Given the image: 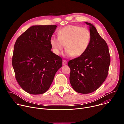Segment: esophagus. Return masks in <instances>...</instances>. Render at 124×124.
<instances>
[{"label": "esophagus", "instance_id": "esophagus-1", "mask_svg": "<svg viewBox=\"0 0 124 124\" xmlns=\"http://www.w3.org/2000/svg\"><path fill=\"white\" fill-rule=\"evenodd\" d=\"M67 63V62L66 60H63V65H66Z\"/></svg>", "mask_w": 124, "mask_h": 124}]
</instances>
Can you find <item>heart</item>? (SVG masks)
I'll list each match as a JSON object with an SVG mask.
<instances>
[{
    "mask_svg": "<svg viewBox=\"0 0 124 124\" xmlns=\"http://www.w3.org/2000/svg\"><path fill=\"white\" fill-rule=\"evenodd\" d=\"M58 36L52 35L50 44L52 51L57 55L60 54L66 46L65 54L67 57H79L87 50L91 41V33L86 27L69 25L59 30Z\"/></svg>",
    "mask_w": 124,
    "mask_h": 124,
    "instance_id": "heart-1",
    "label": "heart"
}]
</instances>
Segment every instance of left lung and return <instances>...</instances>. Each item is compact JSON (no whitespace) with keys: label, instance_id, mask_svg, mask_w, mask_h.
<instances>
[{"label":"left lung","instance_id":"left-lung-1","mask_svg":"<svg viewBox=\"0 0 124 124\" xmlns=\"http://www.w3.org/2000/svg\"><path fill=\"white\" fill-rule=\"evenodd\" d=\"M91 41L84 54L69 61L70 81L78 93L89 94L96 91L107 78L110 63L108 46L91 23Z\"/></svg>","mask_w":124,"mask_h":124}]
</instances>
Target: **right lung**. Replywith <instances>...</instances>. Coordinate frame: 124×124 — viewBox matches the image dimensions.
Segmentation results:
<instances>
[{"instance_id":"add662e5","label":"right lung","mask_w":124,"mask_h":124,"mask_svg":"<svg viewBox=\"0 0 124 124\" xmlns=\"http://www.w3.org/2000/svg\"><path fill=\"white\" fill-rule=\"evenodd\" d=\"M55 25H35L17 39L12 66L15 78L25 92L33 95L45 93L49 88L62 59L51 51L50 38Z\"/></svg>"}]
</instances>
